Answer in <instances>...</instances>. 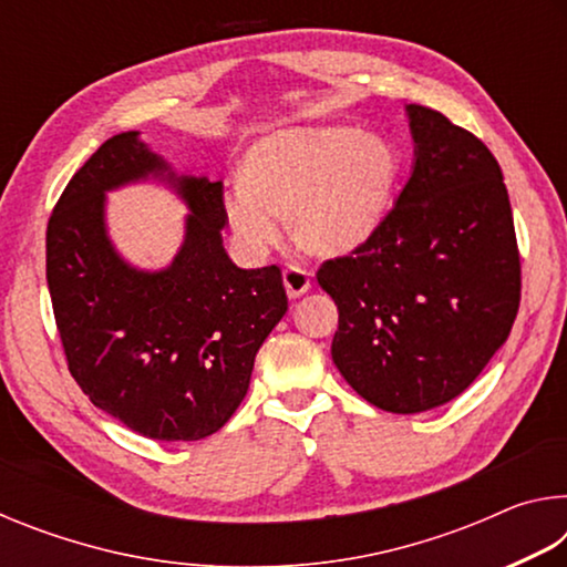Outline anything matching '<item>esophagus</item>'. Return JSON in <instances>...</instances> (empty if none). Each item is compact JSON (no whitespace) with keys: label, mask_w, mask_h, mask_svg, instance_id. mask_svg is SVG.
<instances>
[{"label":"esophagus","mask_w":567,"mask_h":567,"mask_svg":"<svg viewBox=\"0 0 567 567\" xmlns=\"http://www.w3.org/2000/svg\"><path fill=\"white\" fill-rule=\"evenodd\" d=\"M282 282H285L287 295L295 300V297H300L310 290L312 277H310V270H305L302 265H287L282 270Z\"/></svg>","instance_id":"34e87169"}]
</instances>
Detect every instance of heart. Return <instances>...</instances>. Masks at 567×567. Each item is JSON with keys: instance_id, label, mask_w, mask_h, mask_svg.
Returning <instances> with one entry per match:
<instances>
[{"instance_id": "b5f03b06", "label": "heart", "mask_w": 567, "mask_h": 567, "mask_svg": "<svg viewBox=\"0 0 567 567\" xmlns=\"http://www.w3.org/2000/svg\"><path fill=\"white\" fill-rule=\"evenodd\" d=\"M400 175L395 147L358 127H318L275 134L247 157L245 179L225 197L239 243L262 252L285 233L318 255H344L378 233L392 207Z\"/></svg>"}]
</instances>
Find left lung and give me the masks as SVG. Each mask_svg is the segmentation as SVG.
<instances>
[{
	"instance_id": "1",
	"label": "left lung",
	"mask_w": 567,
	"mask_h": 567,
	"mask_svg": "<svg viewBox=\"0 0 567 567\" xmlns=\"http://www.w3.org/2000/svg\"><path fill=\"white\" fill-rule=\"evenodd\" d=\"M415 169L368 243L324 260L332 360L380 410L445 405L491 362L520 307V249L503 169L473 132L410 104Z\"/></svg>"
}]
</instances>
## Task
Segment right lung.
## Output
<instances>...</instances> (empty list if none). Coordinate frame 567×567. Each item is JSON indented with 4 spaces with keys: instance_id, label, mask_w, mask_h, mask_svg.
Masks as SVG:
<instances>
[{
    "instance_id": "right-lung-1",
    "label": "right lung",
    "mask_w": 567,
    "mask_h": 567,
    "mask_svg": "<svg viewBox=\"0 0 567 567\" xmlns=\"http://www.w3.org/2000/svg\"><path fill=\"white\" fill-rule=\"evenodd\" d=\"M137 132L76 169L47 223V285L66 368L92 405L134 433L203 440L247 395L255 354L287 312L277 265L239 270L223 249V182L175 177L187 237L167 270L137 272L104 235V189L162 175Z\"/></svg>"
}]
</instances>
